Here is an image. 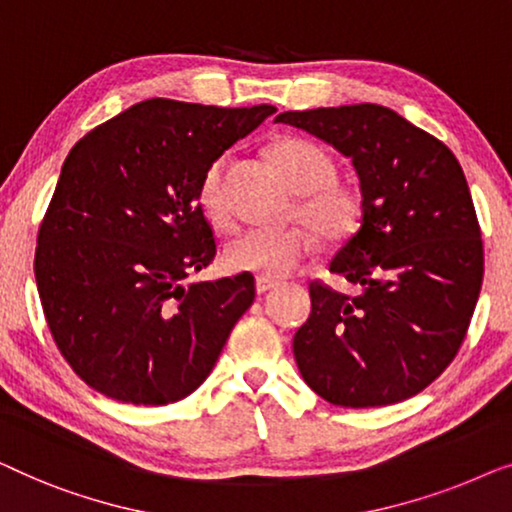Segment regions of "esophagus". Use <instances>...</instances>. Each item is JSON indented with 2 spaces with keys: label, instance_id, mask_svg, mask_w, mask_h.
Returning a JSON list of instances; mask_svg holds the SVG:
<instances>
[{
  "label": "esophagus",
  "instance_id": "34e87169",
  "mask_svg": "<svg viewBox=\"0 0 512 512\" xmlns=\"http://www.w3.org/2000/svg\"><path fill=\"white\" fill-rule=\"evenodd\" d=\"M276 285H278L276 280H266V278H257V280H255V290H257V294L271 292Z\"/></svg>",
  "mask_w": 512,
  "mask_h": 512
}]
</instances>
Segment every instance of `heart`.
I'll return each mask as SVG.
<instances>
[{"instance_id": "b5f03b06", "label": "heart", "mask_w": 512, "mask_h": 512, "mask_svg": "<svg viewBox=\"0 0 512 512\" xmlns=\"http://www.w3.org/2000/svg\"><path fill=\"white\" fill-rule=\"evenodd\" d=\"M271 157L301 194L299 215L322 239H341L355 227L359 201L355 192L336 183V162L318 143L287 136L271 146ZM229 157L222 155L206 169L199 183V206L208 222L220 232L234 227V213L227 201L225 176ZM313 250V239L306 229H248L229 241L222 253V264L234 273H253L257 278L278 280L294 273Z\"/></svg>"}]
</instances>
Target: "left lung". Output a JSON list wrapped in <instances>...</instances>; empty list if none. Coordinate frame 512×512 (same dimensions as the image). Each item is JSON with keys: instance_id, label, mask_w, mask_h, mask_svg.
Wrapping results in <instances>:
<instances>
[{"instance_id": "1", "label": "left lung", "mask_w": 512, "mask_h": 512, "mask_svg": "<svg viewBox=\"0 0 512 512\" xmlns=\"http://www.w3.org/2000/svg\"><path fill=\"white\" fill-rule=\"evenodd\" d=\"M299 127L350 157L362 222L329 271L355 297L313 280L311 315L294 334L301 378L343 408L415 397L455 359L485 271L480 227L452 150L378 104L287 111Z\"/></svg>"}]
</instances>
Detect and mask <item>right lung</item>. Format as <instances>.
Returning a JSON list of instances; mask_svg holds the SVG:
<instances>
[{"instance_id": "obj_1", "label": "right lung", "mask_w": 512, "mask_h": 512, "mask_svg": "<svg viewBox=\"0 0 512 512\" xmlns=\"http://www.w3.org/2000/svg\"><path fill=\"white\" fill-rule=\"evenodd\" d=\"M276 113L146 99L71 148L39 227L34 276L76 376L136 406L185 399L255 301L253 273L183 285L215 257L206 169Z\"/></svg>"}]
</instances>
